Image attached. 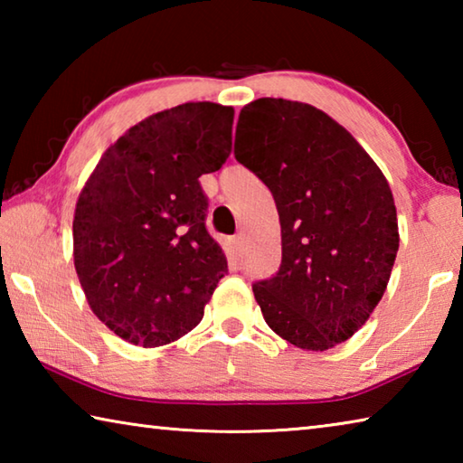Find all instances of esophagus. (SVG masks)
Here are the masks:
<instances>
[{"label":"esophagus","instance_id":"obj_1","mask_svg":"<svg viewBox=\"0 0 463 463\" xmlns=\"http://www.w3.org/2000/svg\"><path fill=\"white\" fill-rule=\"evenodd\" d=\"M242 242H245V237H242V232L234 234V237H232V247H234V250H237V253H241V250H242Z\"/></svg>","mask_w":463,"mask_h":463}]
</instances>
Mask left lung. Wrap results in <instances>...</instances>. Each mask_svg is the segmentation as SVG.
Listing matches in <instances>:
<instances>
[{
  "label": "left lung",
  "mask_w": 463,
  "mask_h": 463,
  "mask_svg": "<svg viewBox=\"0 0 463 463\" xmlns=\"http://www.w3.org/2000/svg\"><path fill=\"white\" fill-rule=\"evenodd\" d=\"M237 134L234 159L269 187L281 226L279 269L255 281V300L281 339L331 349L388 286L398 250L390 185L341 124L302 101H250Z\"/></svg>",
  "instance_id": "obj_1"
}]
</instances>
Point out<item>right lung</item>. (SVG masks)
Here are the masks:
<instances>
[{"instance_id":"obj_1","label":"right lung","mask_w":463,"mask_h":463,"mask_svg":"<svg viewBox=\"0 0 463 463\" xmlns=\"http://www.w3.org/2000/svg\"><path fill=\"white\" fill-rule=\"evenodd\" d=\"M232 118L213 101L148 116L108 148L80 194L77 276L93 315L124 341L159 347L190 333L229 273L206 229L200 175L229 159Z\"/></svg>"}]
</instances>
